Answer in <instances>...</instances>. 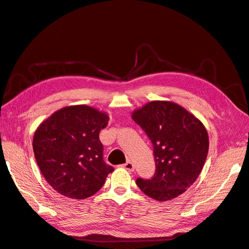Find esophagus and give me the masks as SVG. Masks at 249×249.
<instances>
[{
	"label": "esophagus",
	"instance_id": "34e87169",
	"mask_svg": "<svg viewBox=\"0 0 249 249\" xmlns=\"http://www.w3.org/2000/svg\"><path fill=\"white\" fill-rule=\"evenodd\" d=\"M124 167L126 170H129V171H134V165H133V163H132L131 161L126 162V163L124 165Z\"/></svg>",
	"mask_w": 249,
	"mask_h": 249
}]
</instances>
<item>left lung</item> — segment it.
<instances>
[{"instance_id": "8db88e82", "label": "left lung", "mask_w": 249, "mask_h": 249, "mask_svg": "<svg viewBox=\"0 0 249 249\" xmlns=\"http://www.w3.org/2000/svg\"><path fill=\"white\" fill-rule=\"evenodd\" d=\"M153 145L156 173L136 180L147 196L158 201L174 199L200 175L209 151V136L201 121L170 101H152L132 113Z\"/></svg>"}]
</instances>
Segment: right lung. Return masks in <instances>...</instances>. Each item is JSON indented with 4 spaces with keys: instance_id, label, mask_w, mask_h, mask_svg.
Listing matches in <instances>:
<instances>
[{
    "instance_id": "add662e5",
    "label": "right lung",
    "mask_w": 249,
    "mask_h": 249,
    "mask_svg": "<svg viewBox=\"0 0 249 249\" xmlns=\"http://www.w3.org/2000/svg\"><path fill=\"white\" fill-rule=\"evenodd\" d=\"M108 116L88 106L60 108L40 124L33 139L36 162L59 194L85 199L101 189L114 168L103 161L99 133Z\"/></svg>"
}]
</instances>
